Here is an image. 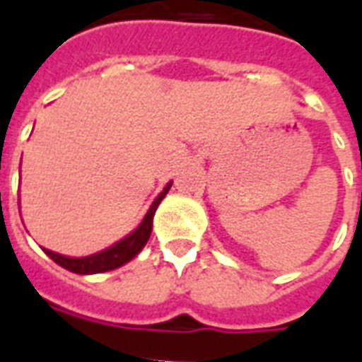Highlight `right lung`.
Returning <instances> with one entry per match:
<instances>
[{
  "label": "right lung",
  "instance_id": "1",
  "mask_svg": "<svg viewBox=\"0 0 362 362\" xmlns=\"http://www.w3.org/2000/svg\"><path fill=\"white\" fill-rule=\"evenodd\" d=\"M170 186H173V182H169L163 187V192L156 197L152 206L148 209L144 220L141 221V226L136 227L135 231L129 233L127 237L122 238L120 242H116L115 246L103 250V252L93 253V255H88V257H65V255H59V253L45 250V247L42 250H45L48 257L52 259L54 263H58L59 267H64V269L71 270V272H76V274H98V272H107V270L118 269V267L125 264L127 261H131L144 247V244L150 238V233H152V221L153 214H156V209L163 201L165 195L169 193Z\"/></svg>",
  "mask_w": 362,
  "mask_h": 362
}]
</instances>
